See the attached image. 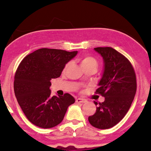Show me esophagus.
<instances>
[{"label": "esophagus", "mask_w": 151, "mask_h": 151, "mask_svg": "<svg viewBox=\"0 0 151 151\" xmlns=\"http://www.w3.org/2000/svg\"><path fill=\"white\" fill-rule=\"evenodd\" d=\"M76 102L78 104L79 103H85L86 102V100L84 99H81V98H78L76 99Z\"/></svg>", "instance_id": "1"}]
</instances>
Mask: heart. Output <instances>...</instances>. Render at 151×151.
<instances>
[{"instance_id": "obj_1", "label": "heart", "mask_w": 151, "mask_h": 151, "mask_svg": "<svg viewBox=\"0 0 151 151\" xmlns=\"http://www.w3.org/2000/svg\"><path fill=\"white\" fill-rule=\"evenodd\" d=\"M79 64H80L81 67L83 70L86 68H90V67H92V68H94L96 70L98 67V62L96 60V59H94L91 56H88V55H86V56L82 57V58L79 59ZM70 65V63L66 65L65 69H64V72H65L68 69Z\"/></svg>"}]
</instances>
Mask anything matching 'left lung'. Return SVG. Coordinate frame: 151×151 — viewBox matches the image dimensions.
<instances>
[{"label": "left lung", "mask_w": 151, "mask_h": 151, "mask_svg": "<svg viewBox=\"0 0 151 151\" xmlns=\"http://www.w3.org/2000/svg\"><path fill=\"white\" fill-rule=\"evenodd\" d=\"M103 58L104 69L99 88L96 90L105 98L96 112L88 118L91 126L108 129L116 125L127 114L136 92L134 70L128 59L112 47L93 49ZM96 106L97 102H95Z\"/></svg>", "instance_id": "obj_1"}]
</instances>
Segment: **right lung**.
<instances>
[{
  "instance_id": "1",
  "label": "right lung",
  "mask_w": 151,
  "mask_h": 151,
  "mask_svg": "<svg viewBox=\"0 0 151 151\" xmlns=\"http://www.w3.org/2000/svg\"><path fill=\"white\" fill-rule=\"evenodd\" d=\"M78 52L42 48L27 55L15 72L14 91L20 108L34 125L50 129L63 120L75 102L70 93L51 96V80L61 75L66 64Z\"/></svg>"
}]
</instances>
